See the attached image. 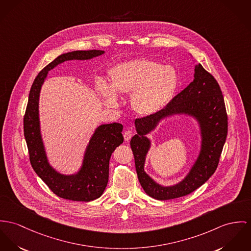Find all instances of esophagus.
I'll return each mask as SVG.
<instances>
[{"label":"esophagus","mask_w":251,"mask_h":251,"mask_svg":"<svg viewBox=\"0 0 251 251\" xmlns=\"http://www.w3.org/2000/svg\"><path fill=\"white\" fill-rule=\"evenodd\" d=\"M123 135H124V139H125V141H129L130 139H131V137L133 136V133H132V131H125L124 132V134H123Z\"/></svg>","instance_id":"1"}]
</instances>
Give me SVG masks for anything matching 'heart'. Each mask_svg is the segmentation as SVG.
<instances>
[{"instance_id":"heart-1","label":"heart","mask_w":251,"mask_h":251,"mask_svg":"<svg viewBox=\"0 0 251 251\" xmlns=\"http://www.w3.org/2000/svg\"><path fill=\"white\" fill-rule=\"evenodd\" d=\"M111 85L100 79L97 89L111 108L120 104L118 95L131 94V106L136 114L149 116L163 110L172 100L178 79L170 66H160L149 59L124 62L110 71Z\"/></svg>"}]
</instances>
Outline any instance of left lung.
<instances>
[{
    "label": "left lung",
    "mask_w": 251,
    "mask_h": 251,
    "mask_svg": "<svg viewBox=\"0 0 251 251\" xmlns=\"http://www.w3.org/2000/svg\"><path fill=\"white\" fill-rule=\"evenodd\" d=\"M175 114H188L198 121L201 129V151L187 176L172 187L156 184L144 171V163L151 142L146 135L162 119ZM136 135L131 139L138 180L148 196L165 201L192 193L215 173L227 135V115L221 88L212 75L199 64L195 66L194 80L159 113L136 118Z\"/></svg>",
    "instance_id": "8db88e82"
}]
</instances>
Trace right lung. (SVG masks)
Returning a JSON list of instances; mask_svg holds the SVG:
<instances>
[{"label": "right lung", "mask_w": 251, "mask_h": 251, "mask_svg": "<svg viewBox=\"0 0 251 251\" xmlns=\"http://www.w3.org/2000/svg\"><path fill=\"white\" fill-rule=\"evenodd\" d=\"M103 50H75L59 55L46 66L33 81L24 116V135L31 166L40 178L58 197L76 201H91L99 198L109 180V162L117 146L123 142L120 123L103 124L97 127L86 148L82 166L77 173L63 175L49 163L39 120V97L49 72L69 60H89L102 55Z\"/></svg>", "instance_id": "add662e5"}]
</instances>
